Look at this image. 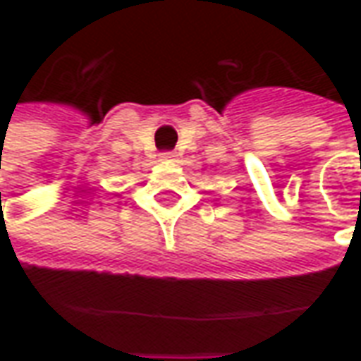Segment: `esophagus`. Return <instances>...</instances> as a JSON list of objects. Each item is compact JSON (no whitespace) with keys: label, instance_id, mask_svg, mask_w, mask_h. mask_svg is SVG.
Listing matches in <instances>:
<instances>
[{"label":"esophagus","instance_id":"34e87169","mask_svg":"<svg viewBox=\"0 0 361 361\" xmlns=\"http://www.w3.org/2000/svg\"><path fill=\"white\" fill-rule=\"evenodd\" d=\"M173 157H176V152H173V150H164V152L160 154L162 160H173Z\"/></svg>","mask_w":361,"mask_h":361}]
</instances>
